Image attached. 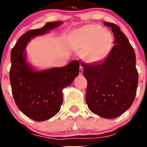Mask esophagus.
Here are the masks:
<instances>
[{
  "instance_id": "34e87169",
  "label": "esophagus",
  "mask_w": 147,
  "mask_h": 147,
  "mask_svg": "<svg viewBox=\"0 0 147 147\" xmlns=\"http://www.w3.org/2000/svg\"><path fill=\"white\" fill-rule=\"evenodd\" d=\"M80 75H82L83 73V67L82 66V65H80Z\"/></svg>"
}]
</instances>
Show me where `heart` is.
<instances>
[{"label": "heart", "mask_w": 147, "mask_h": 147, "mask_svg": "<svg viewBox=\"0 0 147 147\" xmlns=\"http://www.w3.org/2000/svg\"><path fill=\"white\" fill-rule=\"evenodd\" d=\"M112 37L100 26L90 25L81 28L75 34V45L80 50H85L84 57L90 63L101 61L112 47Z\"/></svg>", "instance_id": "1"}]
</instances>
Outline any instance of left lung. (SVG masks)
<instances>
[{
	"instance_id": "left-lung-1",
	"label": "left lung",
	"mask_w": 147,
	"mask_h": 147,
	"mask_svg": "<svg viewBox=\"0 0 147 147\" xmlns=\"http://www.w3.org/2000/svg\"><path fill=\"white\" fill-rule=\"evenodd\" d=\"M115 36L107 57L95 64L82 63L87 79L86 102L90 111L107 119L122 115L131 107L138 86L134 48L119 26L105 22Z\"/></svg>"
}]
</instances>
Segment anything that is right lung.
I'll list each match as a JSON object with an SVG mask.
<instances>
[{"mask_svg":"<svg viewBox=\"0 0 147 147\" xmlns=\"http://www.w3.org/2000/svg\"><path fill=\"white\" fill-rule=\"evenodd\" d=\"M63 24L47 23L40 29L22 35L11 50L10 82L16 105L25 115L37 121L50 119L60 111L63 90L79 75L80 63L73 60L62 67L37 71L26 61V45L32 38L44 35Z\"/></svg>","mask_w":147,"mask_h":147,"instance_id":"right-lung-1","label":"right lung"}]
</instances>
